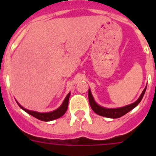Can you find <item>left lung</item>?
I'll return each mask as SVG.
<instances>
[{
  "label": "left lung",
  "instance_id": "1",
  "mask_svg": "<svg viewBox=\"0 0 156 156\" xmlns=\"http://www.w3.org/2000/svg\"><path fill=\"white\" fill-rule=\"evenodd\" d=\"M146 89H147V87H145V89L143 90V93L141 94L140 97L138 98V100L136 102L129 104V105H127L126 107H123V108H103V107L98 105L95 102L94 99H93L92 95H91L90 90H88L89 103H90V105L93 111L95 112L96 114H98V115L102 116H106V117H109V118H119V117H121V116H124L127 112H129L130 110H132L133 108H135L141 102L143 95L145 94Z\"/></svg>",
  "mask_w": 156,
  "mask_h": 156
}]
</instances>
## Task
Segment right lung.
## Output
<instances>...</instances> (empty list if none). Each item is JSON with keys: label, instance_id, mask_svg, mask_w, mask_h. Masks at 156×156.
<instances>
[{"label": "right lung", "instance_id": "right-lung-1", "mask_svg": "<svg viewBox=\"0 0 156 156\" xmlns=\"http://www.w3.org/2000/svg\"><path fill=\"white\" fill-rule=\"evenodd\" d=\"M69 95H70V93H69L67 96L66 97L65 100H64L63 104H61V106L57 108L56 110L53 112H46V113H41V112H37L34 111H30V110H27V109L24 108L23 107L21 106L20 104H18L19 105L21 108L23 109L24 111L27 112V113H29L30 115L33 116L35 118L39 119L40 121H52V120H55V119H57L59 117H61L66 113V110H67V108H68V104H69Z\"/></svg>", "mask_w": 156, "mask_h": 156}]
</instances>
